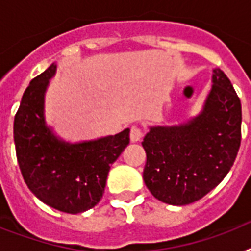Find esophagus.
Wrapping results in <instances>:
<instances>
[{"label": "esophagus", "instance_id": "obj_1", "mask_svg": "<svg viewBox=\"0 0 251 251\" xmlns=\"http://www.w3.org/2000/svg\"><path fill=\"white\" fill-rule=\"evenodd\" d=\"M143 137V131H142L141 127L138 126H133L131 130H130V141L131 142H139Z\"/></svg>", "mask_w": 251, "mask_h": 251}]
</instances>
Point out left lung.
I'll return each mask as SVG.
<instances>
[{"mask_svg": "<svg viewBox=\"0 0 251 251\" xmlns=\"http://www.w3.org/2000/svg\"><path fill=\"white\" fill-rule=\"evenodd\" d=\"M241 101L228 76L214 69L203 109L185 124L152 126L142 146L143 179L161 202L185 206L218 186L241 145Z\"/></svg>", "mask_w": 251, "mask_h": 251, "instance_id": "obj_1", "label": "left lung"}]
</instances>
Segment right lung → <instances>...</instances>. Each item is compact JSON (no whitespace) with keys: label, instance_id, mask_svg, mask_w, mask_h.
I'll return each mask as SVG.
<instances>
[{"label":"right lung","instance_id":"right-lung-1","mask_svg":"<svg viewBox=\"0 0 251 251\" xmlns=\"http://www.w3.org/2000/svg\"><path fill=\"white\" fill-rule=\"evenodd\" d=\"M56 69L52 64L25 88L14 118L15 152L25 185L41 202L80 214L101 199L110 165L129 145L130 129L74 145L57 138L44 117L45 91Z\"/></svg>","mask_w":251,"mask_h":251}]
</instances>
